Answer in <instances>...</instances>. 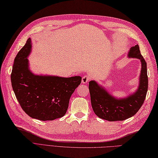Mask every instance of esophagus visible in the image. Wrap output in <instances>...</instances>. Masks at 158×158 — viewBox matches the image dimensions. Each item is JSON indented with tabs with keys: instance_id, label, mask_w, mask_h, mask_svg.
I'll return each instance as SVG.
<instances>
[{
	"instance_id": "esophagus-1",
	"label": "esophagus",
	"mask_w": 158,
	"mask_h": 158,
	"mask_svg": "<svg viewBox=\"0 0 158 158\" xmlns=\"http://www.w3.org/2000/svg\"><path fill=\"white\" fill-rule=\"evenodd\" d=\"M90 79V76L85 75V76H84L82 77V83H84V84H86V83H87L88 81H89Z\"/></svg>"
}]
</instances>
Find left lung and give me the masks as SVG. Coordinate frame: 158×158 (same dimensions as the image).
<instances>
[{
	"mask_svg": "<svg viewBox=\"0 0 158 158\" xmlns=\"http://www.w3.org/2000/svg\"><path fill=\"white\" fill-rule=\"evenodd\" d=\"M129 56L141 61L139 86L135 93L118 100L111 97L96 82H89L92 107L99 118L109 121H123L135 114L143 105L148 89L147 63L141 54L138 45L131 48Z\"/></svg>",
	"mask_w": 158,
	"mask_h": 158,
	"instance_id": "left-lung-1",
	"label": "left lung"
}]
</instances>
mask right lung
Returning a JSON list of instances; mask_svg holds the SVG:
<instances>
[{"label": "right lung", "mask_w": 158, "mask_h": 158, "mask_svg": "<svg viewBox=\"0 0 158 158\" xmlns=\"http://www.w3.org/2000/svg\"><path fill=\"white\" fill-rule=\"evenodd\" d=\"M31 49V40L28 39L15 57L10 74L11 84L19 105L27 114L38 120L53 121L62 117L82 78L34 75L29 70L27 58Z\"/></svg>", "instance_id": "right-lung-1"}]
</instances>
